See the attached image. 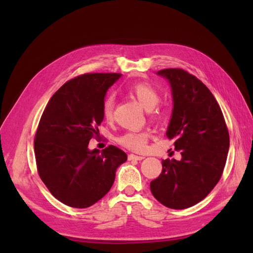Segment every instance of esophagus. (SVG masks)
Segmentation results:
<instances>
[{
	"label": "esophagus",
	"mask_w": 253,
	"mask_h": 253,
	"mask_svg": "<svg viewBox=\"0 0 253 253\" xmlns=\"http://www.w3.org/2000/svg\"><path fill=\"white\" fill-rule=\"evenodd\" d=\"M144 158V156H138L135 155V154H129V155H128V161H142Z\"/></svg>",
	"instance_id": "esophagus-1"
}]
</instances>
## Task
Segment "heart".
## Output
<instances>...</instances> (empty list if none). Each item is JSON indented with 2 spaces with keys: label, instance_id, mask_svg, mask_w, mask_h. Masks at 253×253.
Returning <instances> with one entry per match:
<instances>
[{
  "label": "heart",
  "instance_id": "obj_1",
  "mask_svg": "<svg viewBox=\"0 0 253 253\" xmlns=\"http://www.w3.org/2000/svg\"><path fill=\"white\" fill-rule=\"evenodd\" d=\"M129 92L134 96L139 104L147 110L153 109L158 101H160V95L153 85L144 83L135 84L129 88ZM115 100L113 96L105 98L102 104V116L106 121H111L114 114ZM149 138V132L145 130H128L123 135L118 136L117 142L122 146L126 147L134 152H143L146 148V145Z\"/></svg>",
  "mask_w": 253,
  "mask_h": 253
}]
</instances>
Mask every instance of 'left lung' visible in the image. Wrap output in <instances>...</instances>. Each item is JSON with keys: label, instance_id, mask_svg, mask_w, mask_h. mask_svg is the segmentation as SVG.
<instances>
[{"label": "left lung", "instance_id": "1", "mask_svg": "<svg viewBox=\"0 0 253 253\" xmlns=\"http://www.w3.org/2000/svg\"><path fill=\"white\" fill-rule=\"evenodd\" d=\"M172 87L173 114L166 131L182 160H163L162 173L151 182L158 202L175 210L205 199L223 173L230 136L212 92L195 76L179 68L157 72Z\"/></svg>", "mask_w": 253, "mask_h": 253}]
</instances>
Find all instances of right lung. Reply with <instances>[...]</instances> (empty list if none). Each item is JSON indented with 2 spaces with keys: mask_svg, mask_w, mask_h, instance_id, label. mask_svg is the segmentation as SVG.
<instances>
[{
  "mask_svg": "<svg viewBox=\"0 0 253 253\" xmlns=\"http://www.w3.org/2000/svg\"><path fill=\"white\" fill-rule=\"evenodd\" d=\"M121 74H84L60 87L42 114L34 138L39 176L50 193L71 208L91 207L108 193L117 168L127 161L109 145L89 151L99 137L105 95Z\"/></svg>",
  "mask_w": 253,
  "mask_h": 253,
  "instance_id": "1",
  "label": "right lung"
}]
</instances>
